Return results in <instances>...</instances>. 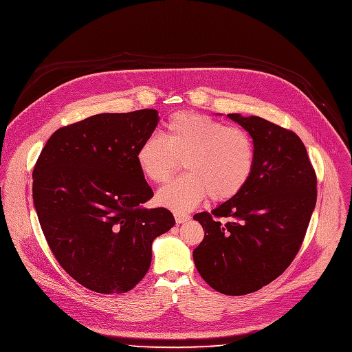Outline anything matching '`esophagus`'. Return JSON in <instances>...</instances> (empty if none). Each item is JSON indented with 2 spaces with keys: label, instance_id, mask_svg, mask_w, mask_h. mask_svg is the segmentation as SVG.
I'll return each instance as SVG.
<instances>
[{
  "label": "esophagus",
  "instance_id": "1",
  "mask_svg": "<svg viewBox=\"0 0 352 352\" xmlns=\"http://www.w3.org/2000/svg\"><path fill=\"white\" fill-rule=\"evenodd\" d=\"M175 219H176V223L180 225V223L187 222L190 219V215L188 214H179V212H176L175 214Z\"/></svg>",
  "mask_w": 352,
  "mask_h": 352
}]
</instances>
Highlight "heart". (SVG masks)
Segmentation results:
<instances>
[{
  "label": "heart",
  "mask_w": 352,
  "mask_h": 352,
  "mask_svg": "<svg viewBox=\"0 0 352 352\" xmlns=\"http://www.w3.org/2000/svg\"><path fill=\"white\" fill-rule=\"evenodd\" d=\"M164 140L150 135L135 151L142 175L155 184H165L180 169L186 175L158 192V202L175 212H184L206 195L222 202L239 194L255 169V143L240 126L198 112L182 111L164 123Z\"/></svg>",
  "instance_id": "1"
}]
</instances>
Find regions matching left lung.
<instances>
[{"instance_id": "obj_1", "label": "left lung", "mask_w": 352, "mask_h": 352, "mask_svg": "<svg viewBox=\"0 0 352 352\" xmlns=\"http://www.w3.org/2000/svg\"><path fill=\"white\" fill-rule=\"evenodd\" d=\"M255 143V169L233 198L194 215L205 230L195 267L228 296L258 292L298 254L316 204V173L301 138L259 116L229 113Z\"/></svg>"}]
</instances>
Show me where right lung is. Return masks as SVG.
I'll use <instances>...</instances> for the list:
<instances>
[{
    "mask_svg": "<svg viewBox=\"0 0 352 352\" xmlns=\"http://www.w3.org/2000/svg\"><path fill=\"white\" fill-rule=\"evenodd\" d=\"M158 119L140 109L63 126L34 165L33 202L48 247L91 292L131 290L148 272L154 239L175 225L166 208L144 206L154 192L135 164Z\"/></svg>",
    "mask_w": 352,
    "mask_h": 352,
    "instance_id": "1",
    "label": "right lung"
}]
</instances>
